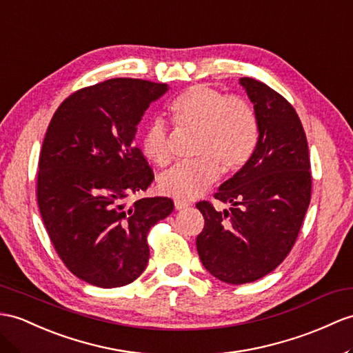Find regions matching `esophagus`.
Here are the masks:
<instances>
[{"instance_id": "esophagus-1", "label": "esophagus", "mask_w": 353, "mask_h": 353, "mask_svg": "<svg viewBox=\"0 0 353 353\" xmlns=\"http://www.w3.org/2000/svg\"><path fill=\"white\" fill-rule=\"evenodd\" d=\"M188 206H190V203H187V202H183V201H175V208L176 210H185V208H188Z\"/></svg>"}]
</instances>
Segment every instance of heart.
I'll list each match as a JSON object with an SVG mask.
<instances>
[{"label": "heart", "instance_id": "obj_1", "mask_svg": "<svg viewBox=\"0 0 353 353\" xmlns=\"http://www.w3.org/2000/svg\"><path fill=\"white\" fill-rule=\"evenodd\" d=\"M168 115L179 130L197 133L193 163H178L159 178L161 193L192 201L210 188L220 172L241 170L259 145L261 125L256 110L243 99L229 97L217 88L197 83L169 103ZM143 156L157 166L172 159L170 134L161 119H152L141 136Z\"/></svg>", "mask_w": 353, "mask_h": 353}]
</instances>
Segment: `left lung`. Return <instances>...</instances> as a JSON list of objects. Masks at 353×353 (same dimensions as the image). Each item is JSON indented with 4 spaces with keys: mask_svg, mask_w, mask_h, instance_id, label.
Here are the masks:
<instances>
[{
    "mask_svg": "<svg viewBox=\"0 0 353 353\" xmlns=\"http://www.w3.org/2000/svg\"><path fill=\"white\" fill-rule=\"evenodd\" d=\"M259 118L253 157L214 197L232 208L197 202L205 219L196 238L206 271L229 285L265 277L294 247L312 197V172L303 124L294 106L268 85L241 77Z\"/></svg>",
    "mask_w": 353,
    "mask_h": 353,
    "instance_id": "8db88e82",
    "label": "left lung"
}]
</instances>
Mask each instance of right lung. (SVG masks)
Segmentation results:
<instances>
[{
  "mask_svg": "<svg viewBox=\"0 0 353 353\" xmlns=\"http://www.w3.org/2000/svg\"><path fill=\"white\" fill-rule=\"evenodd\" d=\"M166 83L115 77L68 96L41 145L37 202L58 256L77 279L119 288L147 268L151 226L174 211L169 197L130 196L154 172L133 143L136 125Z\"/></svg>",
  "mask_w": 353,
  "mask_h": 353,
  "instance_id": "add662e5",
  "label": "right lung"
}]
</instances>
